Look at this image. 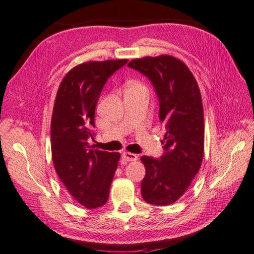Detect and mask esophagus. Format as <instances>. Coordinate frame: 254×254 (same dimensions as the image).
<instances>
[{"label":"esophagus","mask_w":254,"mask_h":254,"mask_svg":"<svg viewBox=\"0 0 254 254\" xmlns=\"http://www.w3.org/2000/svg\"><path fill=\"white\" fill-rule=\"evenodd\" d=\"M121 157L124 161H136L138 159V156L136 154L129 153V152H124L121 155Z\"/></svg>","instance_id":"34e87169"}]
</instances>
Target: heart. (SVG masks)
<instances>
[{
    "instance_id": "1",
    "label": "heart",
    "mask_w": 254,
    "mask_h": 254,
    "mask_svg": "<svg viewBox=\"0 0 254 254\" xmlns=\"http://www.w3.org/2000/svg\"><path fill=\"white\" fill-rule=\"evenodd\" d=\"M127 88H129V89H135V88H143V89H144V86H143L141 83L137 82V81H132V82H129V83L127 84Z\"/></svg>"
}]
</instances>
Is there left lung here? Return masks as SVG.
I'll return each mask as SVG.
<instances>
[{
	"label": "left lung",
	"instance_id": "1",
	"mask_svg": "<svg viewBox=\"0 0 254 254\" xmlns=\"http://www.w3.org/2000/svg\"><path fill=\"white\" fill-rule=\"evenodd\" d=\"M127 66L151 81L159 100V120L166 127L162 156L141 157L142 198L168 206L182 197L201 166L204 126L199 87L187 65L172 56L144 57Z\"/></svg>",
	"mask_w": 254,
	"mask_h": 254
}]
</instances>
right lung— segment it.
I'll use <instances>...</instances> for the list:
<instances>
[{"label": "right lung", "mask_w": 254, "mask_h": 254, "mask_svg": "<svg viewBox=\"0 0 254 254\" xmlns=\"http://www.w3.org/2000/svg\"><path fill=\"white\" fill-rule=\"evenodd\" d=\"M127 62L89 61L70 69L57 92L52 117L55 170L68 193L87 209L102 207L120 159L119 153L99 151L94 140L95 109L104 84Z\"/></svg>", "instance_id": "1"}]
</instances>
